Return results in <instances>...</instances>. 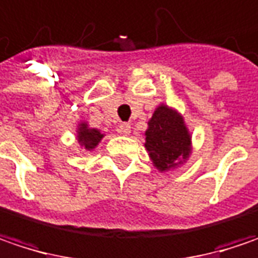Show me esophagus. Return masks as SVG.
Instances as JSON below:
<instances>
[{
  "mask_svg": "<svg viewBox=\"0 0 258 258\" xmlns=\"http://www.w3.org/2000/svg\"><path fill=\"white\" fill-rule=\"evenodd\" d=\"M117 132H119V134H122V135H129V134H131V123H127V122L120 123V126H119V129H117Z\"/></svg>",
  "mask_w": 258,
  "mask_h": 258,
  "instance_id": "obj_1",
  "label": "esophagus"
}]
</instances>
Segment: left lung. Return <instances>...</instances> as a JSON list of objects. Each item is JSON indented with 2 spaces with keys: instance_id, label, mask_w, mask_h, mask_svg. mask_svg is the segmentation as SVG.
<instances>
[{
  "instance_id": "left-lung-1",
  "label": "left lung",
  "mask_w": 258,
  "mask_h": 258,
  "mask_svg": "<svg viewBox=\"0 0 258 258\" xmlns=\"http://www.w3.org/2000/svg\"><path fill=\"white\" fill-rule=\"evenodd\" d=\"M145 132V147L155 167L158 170H168L186 160L190 152V135L187 132L183 119L168 109L160 106L148 122Z\"/></svg>"
}]
</instances>
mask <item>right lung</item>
Here are the masks:
<instances>
[{
	"instance_id": "right-lung-1",
	"label": "right lung",
	"mask_w": 258,
	"mask_h": 258,
	"mask_svg": "<svg viewBox=\"0 0 258 258\" xmlns=\"http://www.w3.org/2000/svg\"><path fill=\"white\" fill-rule=\"evenodd\" d=\"M103 135L97 129H88L85 123L80 124V132H78V141L85 147V149L96 148L97 144L101 141Z\"/></svg>"
}]
</instances>
